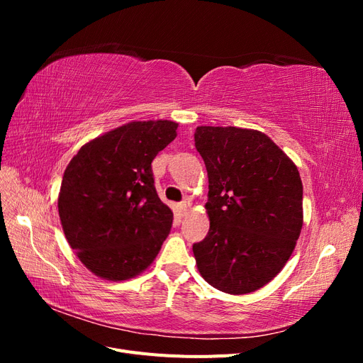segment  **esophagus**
Masks as SVG:
<instances>
[{
  "label": "esophagus",
  "mask_w": 363,
  "mask_h": 363,
  "mask_svg": "<svg viewBox=\"0 0 363 363\" xmlns=\"http://www.w3.org/2000/svg\"><path fill=\"white\" fill-rule=\"evenodd\" d=\"M191 207H192V203L189 201V200H183L180 204H179V208H180V212L183 213V215H186L188 213L189 211H191Z\"/></svg>",
  "instance_id": "obj_1"
}]
</instances>
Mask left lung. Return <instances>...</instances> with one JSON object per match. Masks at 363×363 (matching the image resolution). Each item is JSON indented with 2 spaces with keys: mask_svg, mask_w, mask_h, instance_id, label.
Listing matches in <instances>:
<instances>
[{
  "mask_svg": "<svg viewBox=\"0 0 363 363\" xmlns=\"http://www.w3.org/2000/svg\"><path fill=\"white\" fill-rule=\"evenodd\" d=\"M208 177L207 236L194 244L203 279L242 295L265 286L286 265L303 227V183L295 163L262 131L195 130Z\"/></svg>",
  "mask_w": 363,
  "mask_h": 363,
  "instance_id": "obj_1",
  "label": "left lung"
}]
</instances>
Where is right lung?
<instances>
[{
    "label": "right lung",
    "mask_w": 363,
    "mask_h": 363,
    "mask_svg": "<svg viewBox=\"0 0 363 363\" xmlns=\"http://www.w3.org/2000/svg\"><path fill=\"white\" fill-rule=\"evenodd\" d=\"M177 127L133 121L87 142L65 169L57 201L63 233L95 276L128 280L159 255L174 215L156 192L151 162Z\"/></svg>",
    "instance_id": "1"
}]
</instances>
